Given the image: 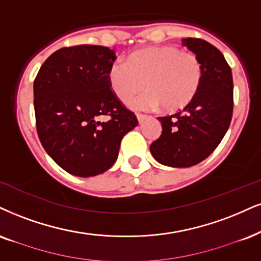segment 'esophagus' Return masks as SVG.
I'll return each instance as SVG.
<instances>
[{"instance_id": "obj_1", "label": "esophagus", "mask_w": 261, "mask_h": 261, "mask_svg": "<svg viewBox=\"0 0 261 261\" xmlns=\"http://www.w3.org/2000/svg\"><path fill=\"white\" fill-rule=\"evenodd\" d=\"M146 117H147L146 115H143V114H137V118H138V121H139V123H143V122L146 120Z\"/></svg>"}]
</instances>
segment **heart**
<instances>
[{
    "mask_svg": "<svg viewBox=\"0 0 261 261\" xmlns=\"http://www.w3.org/2000/svg\"><path fill=\"white\" fill-rule=\"evenodd\" d=\"M203 80V67L195 53L174 46L151 47L130 54L128 62L116 60L109 70V82L115 95L129 101L145 87L133 106L139 110L159 108L175 112L186 108L197 95Z\"/></svg>",
    "mask_w": 261,
    "mask_h": 261,
    "instance_id": "heart-1",
    "label": "heart"
}]
</instances>
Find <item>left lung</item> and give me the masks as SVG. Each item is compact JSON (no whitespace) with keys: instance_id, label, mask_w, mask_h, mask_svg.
<instances>
[{"instance_id":"obj_1","label":"left lung","mask_w":261,"mask_h":261,"mask_svg":"<svg viewBox=\"0 0 261 261\" xmlns=\"http://www.w3.org/2000/svg\"><path fill=\"white\" fill-rule=\"evenodd\" d=\"M182 44L201 60V88L184 110L159 117L162 134L150 145L156 161L176 168L197 165L217 149L233 110L232 72L223 53L201 38H184Z\"/></svg>"}]
</instances>
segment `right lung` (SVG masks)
I'll use <instances>...</instances> for the list:
<instances>
[{"instance_id":"add662e5","label":"right lung","mask_w":261,"mask_h":261,"mask_svg":"<svg viewBox=\"0 0 261 261\" xmlns=\"http://www.w3.org/2000/svg\"><path fill=\"white\" fill-rule=\"evenodd\" d=\"M115 50L94 44L64 47L47 58L34 81L38 138L58 166L76 176L104 173L121 140L138 125L109 82ZM106 115L108 120L100 118Z\"/></svg>"}]
</instances>
